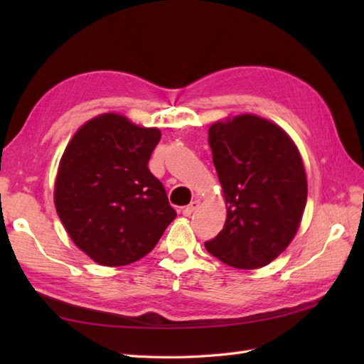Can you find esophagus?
<instances>
[{"label": "esophagus", "mask_w": 364, "mask_h": 364, "mask_svg": "<svg viewBox=\"0 0 364 364\" xmlns=\"http://www.w3.org/2000/svg\"><path fill=\"white\" fill-rule=\"evenodd\" d=\"M198 205H200V200H192V202L188 205V206H184V210H183V214L186 215V218H189V215L194 213L197 208H198Z\"/></svg>", "instance_id": "esophagus-1"}]
</instances>
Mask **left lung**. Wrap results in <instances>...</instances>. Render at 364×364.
<instances>
[{
  "mask_svg": "<svg viewBox=\"0 0 364 364\" xmlns=\"http://www.w3.org/2000/svg\"><path fill=\"white\" fill-rule=\"evenodd\" d=\"M208 134L227 220L206 250L236 269L266 266L291 244L304 215L300 153L280 127L252 114L215 122Z\"/></svg>",
  "mask_w": 364,
  "mask_h": 364,
  "instance_id": "obj_1",
  "label": "left lung"
}]
</instances>
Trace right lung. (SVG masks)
I'll use <instances>...</instances> for the list:
<instances>
[{
    "label": "right lung",
    "mask_w": 364,
    "mask_h": 364,
    "mask_svg": "<svg viewBox=\"0 0 364 364\" xmlns=\"http://www.w3.org/2000/svg\"><path fill=\"white\" fill-rule=\"evenodd\" d=\"M158 128L107 112L76 131L59 162L54 205L78 249L102 266H125L158 244L176 213L149 168Z\"/></svg>",
    "instance_id": "1"
}]
</instances>
